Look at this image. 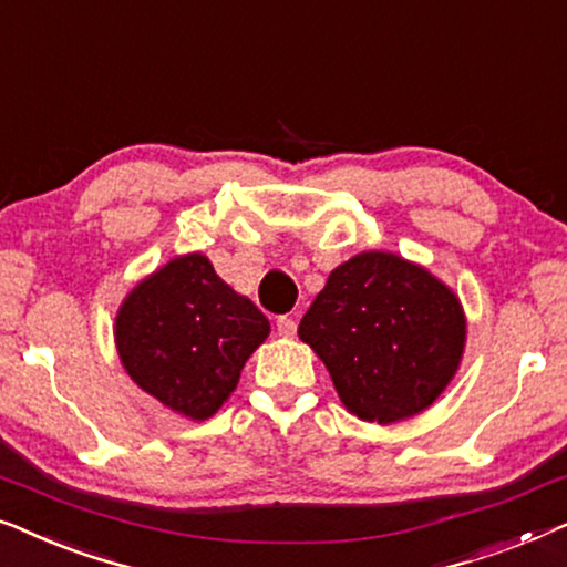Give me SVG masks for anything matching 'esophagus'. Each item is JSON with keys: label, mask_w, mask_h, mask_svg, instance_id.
Returning a JSON list of instances; mask_svg holds the SVG:
<instances>
[{"label": "esophagus", "mask_w": 567, "mask_h": 567, "mask_svg": "<svg viewBox=\"0 0 567 567\" xmlns=\"http://www.w3.org/2000/svg\"><path fill=\"white\" fill-rule=\"evenodd\" d=\"M276 330L281 338H293L297 336V320H291V317H278Z\"/></svg>", "instance_id": "esophagus-1"}]
</instances>
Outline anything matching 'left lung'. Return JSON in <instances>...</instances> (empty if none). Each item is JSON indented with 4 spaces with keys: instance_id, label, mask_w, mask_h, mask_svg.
Instances as JSON below:
<instances>
[{
    "instance_id": "obj_1",
    "label": "left lung",
    "mask_w": 567,
    "mask_h": 567,
    "mask_svg": "<svg viewBox=\"0 0 567 567\" xmlns=\"http://www.w3.org/2000/svg\"><path fill=\"white\" fill-rule=\"evenodd\" d=\"M348 413L398 423L452 384L467 343L462 301L429 268L367 250L328 276L299 322Z\"/></svg>"
}]
</instances>
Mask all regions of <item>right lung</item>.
<instances>
[{"mask_svg":"<svg viewBox=\"0 0 567 567\" xmlns=\"http://www.w3.org/2000/svg\"><path fill=\"white\" fill-rule=\"evenodd\" d=\"M268 332L266 315L200 252L177 255L142 278L115 315L126 374L190 421H206L229 400Z\"/></svg>","mask_w":567,"mask_h":567,"instance_id":"right-lung-1","label":"right lung"}]
</instances>
